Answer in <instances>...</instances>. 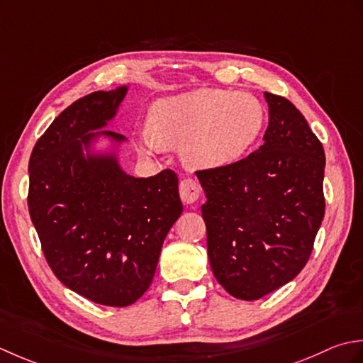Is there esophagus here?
I'll use <instances>...</instances> for the list:
<instances>
[{"label": "esophagus", "mask_w": 363, "mask_h": 363, "mask_svg": "<svg viewBox=\"0 0 363 363\" xmlns=\"http://www.w3.org/2000/svg\"><path fill=\"white\" fill-rule=\"evenodd\" d=\"M180 197L186 205H192L197 202V199L201 197V186L199 183L192 179H184L180 183Z\"/></svg>", "instance_id": "1"}]
</instances>
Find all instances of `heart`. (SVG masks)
Returning a JSON list of instances; mask_svg holds the SVG:
<instances>
[{
    "label": "heart",
    "mask_w": 363,
    "mask_h": 363,
    "mask_svg": "<svg viewBox=\"0 0 363 363\" xmlns=\"http://www.w3.org/2000/svg\"><path fill=\"white\" fill-rule=\"evenodd\" d=\"M263 125L264 109L254 95L202 87L155 103L139 147L152 153L180 145L188 166L219 169L246 157Z\"/></svg>",
    "instance_id": "b5f03b06"
}]
</instances>
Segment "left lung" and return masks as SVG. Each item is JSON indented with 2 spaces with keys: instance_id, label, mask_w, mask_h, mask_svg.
Masks as SVG:
<instances>
[{
  "instance_id": "1",
  "label": "left lung",
  "mask_w": 363,
  "mask_h": 363,
  "mask_svg": "<svg viewBox=\"0 0 363 363\" xmlns=\"http://www.w3.org/2000/svg\"><path fill=\"white\" fill-rule=\"evenodd\" d=\"M264 100L269 122L260 149L235 164L197 172L213 274L241 301L291 282L324 218L321 143L291 101L268 92Z\"/></svg>"
}]
</instances>
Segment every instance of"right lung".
I'll return each mask as SVG.
<instances>
[{
    "instance_id": "1",
    "label": "right lung",
    "mask_w": 363,
    "mask_h": 363,
    "mask_svg": "<svg viewBox=\"0 0 363 363\" xmlns=\"http://www.w3.org/2000/svg\"><path fill=\"white\" fill-rule=\"evenodd\" d=\"M123 84L64 109L29 158L28 206L50 268L95 304L127 307L150 286L183 205L174 171L136 179L121 162L128 139L106 130Z\"/></svg>"
}]
</instances>
